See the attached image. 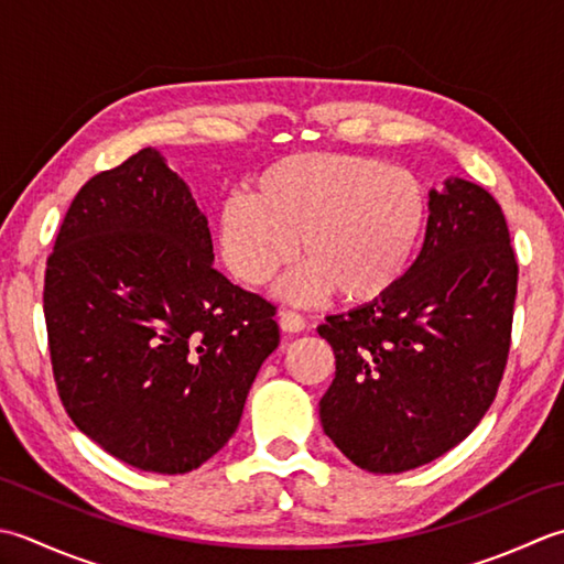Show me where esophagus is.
I'll return each instance as SVG.
<instances>
[{
	"instance_id": "34e87169",
	"label": "esophagus",
	"mask_w": 564,
	"mask_h": 564,
	"mask_svg": "<svg viewBox=\"0 0 564 564\" xmlns=\"http://www.w3.org/2000/svg\"><path fill=\"white\" fill-rule=\"evenodd\" d=\"M280 326L286 333H299L306 328V318L302 314L292 312V308H284V312H280Z\"/></svg>"
}]
</instances>
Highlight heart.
Segmentation results:
<instances>
[{"label": "heart", "instance_id": "heart-1", "mask_svg": "<svg viewBox=\"0 0 564 564\" xmlns=\"http://www.w3.org/2000/svg\"><path fill=\"white\" fill-rule=\"evenodd\" d=\"M426 221V192L409 170L352 153H294L262 170L252 194L224 202L218 248L234 278L252 286L299 250L304 265L284 280L286 296L314 302L333 290L370 304L404 278Z\"/></svg>", "mask_w": 564, "mask_h": 564}]
</instances>
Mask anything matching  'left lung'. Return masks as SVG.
I'll use <instances>...</instances> for the list:
<instances>
[{
	"instance_id": "obj_1",
	"label": "left lung",
	"mask_w": 564,
	"mask_h": 564,
	"mask_svg": "<svg viewBox=\"0 0 564 564\" xmlns=\"http://www.w3.org/2000/svg\"><path fill=\"white\" fill-rule=\"evenodd\" d=\"M429 206L426 240L394 290L318 326L336 355L321 423L375 475L465 441L509 362L519 262L501 206L467 180H447Z\"/></svg>"
}]
</instances>
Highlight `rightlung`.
<instances>
[{
  "instance_id": "add662e5",
  "label": "right lung",
  "mask_w": 564,
  "mask_h": 564,
  "mask_svg": "<svg viewBox=\"0 0 564 564\" xmlns=\"http://www.w3.org/2000/svg\"><path fill=\"white\" fill-rule=\"evenodd\" d=\"M185 182L153 148L85 182L45 262L43 314L67 416L121 463L197 469L231 441L278 306L214 265Z\"/></svg>"
}]
</instances>
